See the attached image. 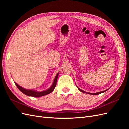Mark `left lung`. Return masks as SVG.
<instances>
[{"label": "left lung", "mask_w": 129, "mask_h": 129, "mask_svg": "<svg viewBox=\"0 0 129 129\" xmlns=\"http://www.w3.org/2000/svg\"><path fill=\"white\" fill-rule=\"evenodd\" d=\"M77 88H78V87H77ZM78 89H79V90H80V91H81V92H83V93H88V94H90V95H99V94H100V93H103V92H104L105 91H107L109 89H107V90H104V91H100V92H96V93H90V92H85V91H84L82 90H81V89H79V88H78Z\"/></svg>", "instance_id": "left-lung-1"}]
</instances>
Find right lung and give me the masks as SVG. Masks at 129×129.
<instances>
[{
	"mask_svg": "<svg viewBox=\"0 0 129 129\" xmlns=\"http://www.w3.org/2000/svg\"><path fill=\"white\" fill-rule=\"evenodd\" d=\"M58 75V73L57 74V75H56L55 79H54V82L53 83V84L52 85V86L50 87L49 89H48L46 90L43 91L41 92H38L36 91L35 90H28V89H26L22 88L20 87V85H19L17 83H15L16 86L18 87V88L19 89L21 92H22L23 93H24L25 95L28 96H32V97H41V96H44L45 95H46L47 94H49V93H51L55 89L56 85V82L57 80V77Z\"/></svg>",
	"mask_w": 129,
	"mask_h": 129,
	"instance_id": "add662e5",
	"label": "right lung"
}]
</instances>
